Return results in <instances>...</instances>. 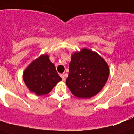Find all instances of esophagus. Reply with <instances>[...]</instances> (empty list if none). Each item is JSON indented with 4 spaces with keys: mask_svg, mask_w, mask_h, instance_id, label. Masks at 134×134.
I'll return each mask as SVG.
<instances>
[{
    "mask_svg": "<svg viewBox=\"0 0 134 134\" xmlns=\"http://www.w3.org/2000/svg\"><path fill=\"white\" fill-rule=\"evenodd\" d=\"M60 77H62V80L63 81L65 80V78L67 77V74H60Z\"/></svg>",
    "mask_w": 134,
    "mask_h": 134,
    "instance_id": "esophagus-1",
    "label": "esophagus"
}]
</instances>
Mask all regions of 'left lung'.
I'll return each instance as SVG.
<instances>
[{
    "label": "left lung",
    "instance_id": "obj_1",
    "mask_svg": "<svg viewBox=\"0 0 134 134\" xmlns=\"http://www.w3.org/2000/svg\"><path fill=\"white\" fill-rule=\"evenodd\" d=\"M108 76V65L103 58L95 52L83 48L71 56L66 84L77 97L91 98L103 88Z\"/></svg>",
    "mask_w": 134,
    "mask_h": 134
}]
</instances>
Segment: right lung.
<instances>
[{
  "label": "right lung",
  "instance_id": "1",
  "mask_svg": "<svg viewBox=\"0 0 134 134\" xmlns=\"http://www.w3.org/2000/svg\"><path fill=\"white\" fill-rule=\"evenodd\" d=\"M24 83L31 92L37 95L48 94L61 80L49 56L41 55L31 63L23 73Z\"/></svg>",
  "mask_w": 134,
  "mask_h": 134
}]
</instances>
